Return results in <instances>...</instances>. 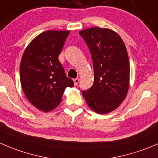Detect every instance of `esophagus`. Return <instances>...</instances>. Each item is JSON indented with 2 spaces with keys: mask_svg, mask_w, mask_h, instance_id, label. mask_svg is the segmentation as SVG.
Here are the masks:
<instances>
[{
  "mask_svg": "<svg viewBox=\"0 0 158 158\" xmlns=\"http://www.w3.org/2000/svg\"><path fill=\"white\" fill-rule=\"evenodd\" d=\"M73 82H74L75 85H77L78 83H79V78H76V79H73Z\"/></svg>",
  "mask_w": 158,
  "mask_h": 158,
  "instance_id": "obj_1",
  "label": "esophagus"
}]
</instances>
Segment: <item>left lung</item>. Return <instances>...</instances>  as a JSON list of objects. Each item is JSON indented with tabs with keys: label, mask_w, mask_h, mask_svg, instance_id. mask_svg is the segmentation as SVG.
Wrapping results in <instances>:
<instances>
[{
	"label": "left lung",
	"mask_w": 158,
	"mask_h": 158,
	"mask_svg": "<svg viewBox=\"0 0 158 158\" xmlns=\"http://www.w3.org/2000/svg\"><path fill=\"white\" fill-rule=\"evenodd\" d=\"M91 53L94 82L82 91L89 106L99 114L117 108L127 94L130 62L120 35L108 28L95 27L79 32Z\"/></svg>",
	"instance_id": "obj_1"
}]
</instances>
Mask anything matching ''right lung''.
Here are the masks:
<instances>
[{"label":"right lung","instance_id":"obj_1","mask_svg":"<svg viewBox=\"0 0 158 158\" xmlns=\"http://www.w3.org/2000/svg\"><path fill=\"white\" fill-rule=\"evenodd\" d=\"M69 31H47L35 38L25 48L20 65L22 89L29 102L48 112L61 102L65 89L74 82L59 61Z\"/></svg>","mask_w":158,"mask_h":158}]
</instances>
